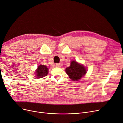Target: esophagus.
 <instances>
[{
	"instance_id": "esophagus-1",
	"label": "esophagus",
	"mask_w": 123,
	"mask_h": 123,
	"mask_svg": "<svg viewBox=\"0 0 123 123\" xmlns=\"http://www.w3.org/2000/svg\"><path fill=\"white\" fill-rule=\"evenodd\" d=\"M55 66L56 67H61V63H55Z\"/></svg>"
}]
</instances>
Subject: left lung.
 <instances>
[{"mask_svg":"<svg viewBox=\"0 0 123 123\" xmlns=\"http://www.w3.org/2000/svg\"><path fill=\"white\" fill-rule=\"evenodd\" d=\"M66 72L69 78L73 81L79 80L81 77H84L86 73L84 66L74 61L71 62V66L66 68Z\"/></svg>","mask_w":123,"mask_h":123,"instance_id":"1","label":"left lung"}]
</instances>
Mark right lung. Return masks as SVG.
<instances>
[{
	"mask_svg": "<svg viewBox=\"0 0 123 123\" xmlns=\"http://www.w3.org/2000/svg\"><path fill=\"white\" fill-rule=\"evenodd\" d=\"M36 77L38 78H42L47 75L49 70L47 67L44 65H40L36 71Z\"/></svg>",
	"mask_w": 123,
	"mask_h": 123,
	"instance_id": "add662e5",
	"label": "right lung"
}]
</instances>
